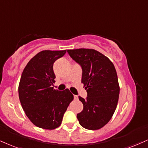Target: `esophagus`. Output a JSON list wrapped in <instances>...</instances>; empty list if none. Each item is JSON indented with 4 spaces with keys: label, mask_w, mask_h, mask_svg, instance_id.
<instances>
[{
    "label": "esophagus",
    "mask_w": 148,
    "mask_h": 148,
    "mask_svg": "<svg viewBox=\"0 0 148 148\" xmlns=\"http://www.w3.org/2000/svg\"><path fill=\"white\" fill-rule=\"evenodd\" d=\"M74 100H78V99H79V98H78V96L76 95H74Z\"/></svg>",
    "instance_id": "obj_1"
}]
</instances>
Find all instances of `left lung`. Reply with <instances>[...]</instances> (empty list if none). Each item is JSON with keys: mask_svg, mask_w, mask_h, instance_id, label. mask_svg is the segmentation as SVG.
Segmentation results:
<instances>
[{"mask_svg": "<svg viewBox=\"0 0 148 148\" xmlns=\"http://www.w3.org/2000/svg\"><path fill=\"white\" fill-rule=\"evenodd\" d=\"M67 52L81 66V83L88 92L86 99L79 97L83 104V110L77 114L80 125L91 130L101 129L112 119L119 101L120 88L114 65L93 49H68Z\"/></svg>", "mask_w": 148, "mask_h": 148, "instance_id": "1", "label": "left lung"}]
</instances>
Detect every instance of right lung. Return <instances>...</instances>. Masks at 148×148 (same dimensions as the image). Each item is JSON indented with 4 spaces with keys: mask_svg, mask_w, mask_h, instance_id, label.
<instances>
[{
    "mask_svg": "<svg viewBox=\"0 0 148 148\" xmlns=\"http://www.w3.org/2000/svg\"><path fill=\"white\" fill-rule=\"evenodd\" d=\"M66 50H43L28 62L18 85L20 102L25 113L34 125L54 130L61 124L64 113L74 99L68 89L59 91L55 83L53 65Z\"/></svg>",
    "mask_w": 148,
    "mask_h": 148,
    "instance_id": "1",
    "label": "right lung"
}]
</instances>
